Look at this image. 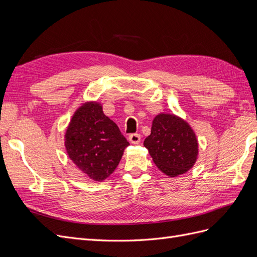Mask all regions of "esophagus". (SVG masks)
<instances>
[{"label":"esophagus","instance_id":"esophagus-1","mask_svg":"<svg viewBox=\"0 0 257 257\" xmlns=\"http://www.w3.org/2000/svg\"><path fill=\"white\" fill-rule=\"evenodd\" d=\"M128 141L131 144H134V145H137L141 143V135L135 133V134H131L128 136Z\"/></svg>","mask_w":257,"mask_h":257}]
</instances>
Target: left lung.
Masks as SVG:
<instances>
[{"label": "left lung", "instance_id": "8db88e82", "mask_svg": "<svg viewBox=\"0 0 257 257\" xmlns=\"http://www.w3.org/2000/svg\"><path fill=\"white\" fill-rule=\"evenodd\" d=\"M144 146L149 150L154 164L162 173L174 178L185 174L198 158L195 132L181 116L159 113L154 116L151 134Z\"/></svg>", "mask_w": 257, "mask_h": 257}]
</instances>
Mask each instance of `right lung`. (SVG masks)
<instances>
[{"label": "right lung", "instance_id": "right-lung-1", "mask_svg": "<svg viewBox=\"0 0 257 257\" xmlns=\"http://www.w3.org/2000/svg\"><path fill=\"white\" fill-rule=\"evenodd\" d=\"M64 145L76 167L93 181L102 182L114 172L130 143L118 125L105 115L102 104L89 100L74 112Z\"/></svg>", "mask_w": 257, "mask_h": 257}]
</instances>
